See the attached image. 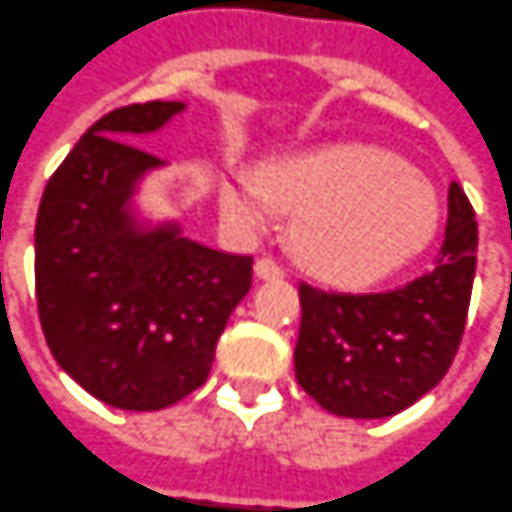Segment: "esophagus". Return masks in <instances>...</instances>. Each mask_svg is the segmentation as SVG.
<instances>
[{"label":"esophagus","mask_w":512,"mask_h":512,"mask_svg":"<svg viewBox=\"0 0 512 512\" xmlns=\"http://www.w3.org/2000/svg\"><path fill=\"white\" fill-rule=\"evenodd\" d=\"M256 276L264 281H279L284 279V267H281L276 259H270V256H262L259 262H256Z\"/></svg>","instance_id":"esophagus-1"}]
</instances>
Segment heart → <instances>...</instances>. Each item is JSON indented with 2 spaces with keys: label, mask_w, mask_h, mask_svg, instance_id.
<instances>
[{
  "label": "heart",
  "mask_w": 512,
  "mask_h": 512,
  "mask_svg": "<svg viewBox=\"0 0 512 512\" xmlns=\"http://www.w3.org/2000/svg\"><path fill=\"white\" fill-rule=\"evenodd\" d=\"M219 205L248 231H264L276 205L296 211L301 262L341 284L383 279L417 256L440 225L434 185L400 157L358 143L270 160L262 177L225 174Z\"/></svg>",
  "instance_id": "1"
}]
</instances>
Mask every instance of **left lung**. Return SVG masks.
Segmentation results:
<instances>
[{
	"label": "left lung",
	"mask_w": 512,
	"mask_h": 512,
	"mask_svg": "<svg viewBox=\"0 0 512 512\" xmlns=\"http://www.w3.org/2000/svg\"><path fill=\"white\" fill-rule=\"evenodd\" d=\"M476 219L462 185L448 188L437 264L386 293L301 281L296 380L329 414L392 417L440 383L465 332L476 273Z\"/></svg>",
	"instance_id": "8db88e82"
}]
</instances>
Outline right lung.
Here are the masks:
<instances>
[{
	"instance_id": "add662e5",
	"label": "right lung",
	"mask_w": 512,
	"mask_h": 512,
	"mask_svg": "<svg viewBox=\"0 0 512 512\" xmlns=\"http://www.w3.org/2000/svg\"><path fill=\"white\" fill-rule=\"evenodd\" d=\"M180 101L120 106L56 168L36 216V301L47 346L106 406L160 411L200 389L216 341L248 296L253 259L183 236L137 211L166 160L137 149L183 115Z\"/></svg>"
}]
</instances>
